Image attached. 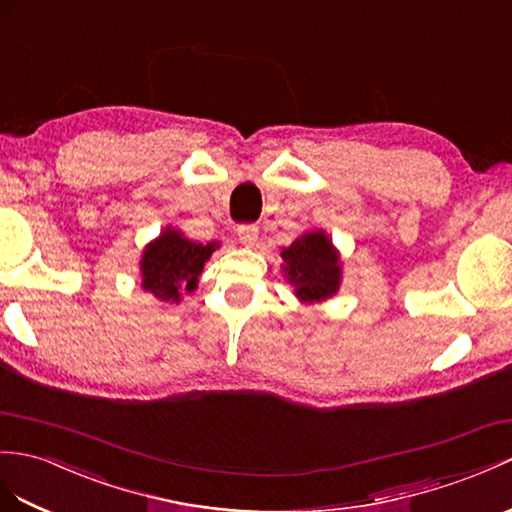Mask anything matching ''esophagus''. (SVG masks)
Here are the masks:
<instances>
[{"mask_svg":"<svg viewBox=\"0 0 512 512\" xmlns=\"http://www.w3.org/2000/svg\"><path fill=\"white\" fill-rule=\"evenodd\" d=\"M257 235H259L257 224H240V227H237V237H240V242L246 246H253L257 242Z\"/></svg>","mask_w":512,"mask_h":512,"instance_id":"1","label":"esophagus"}]
</instances>
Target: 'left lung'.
Segmentation results:
<instances>
[{
  "instance_id": "obj_1",
  "label": "left lung",
  "mask_w": 512,
  "mask_h": 512,
  "mask_svg": "<svg viewBox=\"0 0 512 512\" xmlns=\"http://www.w3.org/2000/svg\"><path fill=\"white\" fill-rule=\"evenodd\" d=\"M288 279L296 285L303 301H323L336 294L340 285V266L334 246L325 233H305L281 253Z\"/></svg>"
}]
</instances>
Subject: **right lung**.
Here are the masks:
<instances>
[{
  "label": "right lung",
  "instance_id": "obj_1",
  "mask_svg": "<svg viewBox=\"0 0 512 512\" xmlns=\"http://www.w3.org/2000/svg\"><path fill=\"white\" fill-rule=\"evenodd\" d=\"M218 244H196L168 229L154 240L141 259V285L163 303H178L181 290L192 292L205 261Z\"/></svg>",
  "mask_w": 512,
  "mask_h": 512
}]
</instances>
